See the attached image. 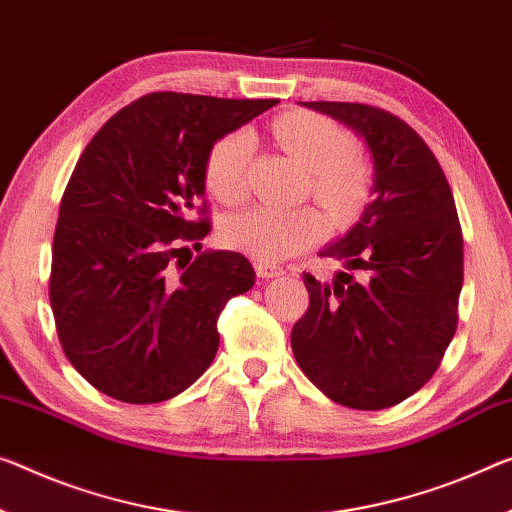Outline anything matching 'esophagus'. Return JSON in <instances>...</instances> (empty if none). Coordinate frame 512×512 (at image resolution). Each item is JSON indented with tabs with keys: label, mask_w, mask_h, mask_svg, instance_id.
I'll list each match as a JSON object with an SVG mask.
<instances>
[{
	"label": "esophagus",
	"mask_w": 512,
	"mask_h": 512,
	"mask_svg": "<svg viewBox=\"0 0 512 512\" xmlns=\"http://www.w3.org/2000/svg\"><path fill=\"white\" fill-rule=\"evenodd\" d=\"M254 267H256V274L261 279H272V277H281L283 274V270L279 265H272V263H263V261H256L254 263Z\"/></svg>",
	"instance_id": "1"
}]
</instances>
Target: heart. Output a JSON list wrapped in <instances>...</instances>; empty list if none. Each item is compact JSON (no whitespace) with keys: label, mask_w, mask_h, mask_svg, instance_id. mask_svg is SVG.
Instances as JSON below:
<instances>
[{"label":"heart","mask_w":512,"mask_h":512,"mask_svg":"<svg viewBox=\"0 0 512 512\" xmlns=\"http://www.w3.org/2000/svg\"><path fill=\"white\" fill-rule=\"evenodd\" d=\"M274 135L290 157L311 171V192L334 217L355 212L366 196L364 164L352 155V141L334 121L309 112L283 114ZM254 137L249 130H233L219 137L206 157V185L226 206L242 203L249 194V167ZM325 222L313 208L274 210L249 208L226 217L222 242L256 261L270 263L318 245Z\"/></svg>","instance_id":"b5f03b06"}]
</instances>
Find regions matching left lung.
<instances>
[{
  "label": "left lung",
  "mask_w": 512,
  "mask_h": 512,
  "mask_svg": "<svg viewBox=\"0 0 512 512\" xmlns=\"http://www.w3.org/2000/svg\"><path fill=\"white\" fill-rule=\"evenodd\" d=\"M350 125L373 155V201L320 251L345 265L332 283L304 272L309 309L290 332L316 387L352 410L419 391L458 327L462 229L451 185L412 125L364 102H304Z\"/></svg>",
  "instance_id": "left-lung-1"
}]
</instances>
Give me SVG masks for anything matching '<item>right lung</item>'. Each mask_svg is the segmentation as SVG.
Wrapping results in <instances>:
<instances>
[{
    "label": "right lung",
    "mask_w": 512,
    "mask_h": 512,
    "mask_svg": "<svg viewBox=\"0 0 512 512\" xmlns=\"http://www.w3.org/2000/svg\"><path fill=\"white\" fill-rule=\"evenodd\" d=\"M279 100L155 91L86 144L61 196L50 304L70 364L105 396L162 403L206 373L226 302L254 286L210 233L206 157L219 137Z\"/></svg>",
    "instance_id": "add662e5"
}]
</instances>
